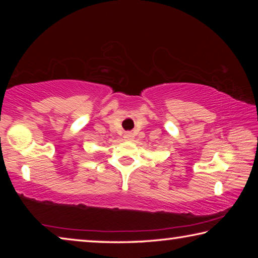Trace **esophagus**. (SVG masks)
<instances>
[{"mask_svg": "<svg viewBox=\"0 0 258 258\" xmlns=\"http://www.w3.org/2000/svg\"><path fill=\"white\" fill-rule=\"evenodd\" d=\"M124 139L126 140V141H132V140L134 139V134L132 132H126L124 134Z\"/></svg>", "mask_w": 258, "mask_h": 258, "instance_id": "1", "label": "esophagus"}]
</instances>
